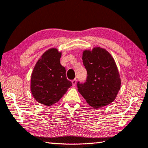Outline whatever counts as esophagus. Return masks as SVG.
<instances>
[{"mask_svg": "<svg viewBox=\"0 0 148 148\" xmlns=\"http://www.w3.org/2000/svg\"><path fill=\"white\" fill-rule=\"evenodd\" d=\"M72 86H76V79H74L72 80Z\"/></svg>", "mask_w": 148, "mask_h": 148, "instance_id": "obj_1", "label": "esophagus"}]
</instances>
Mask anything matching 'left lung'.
<instances>
[{
  "instance_id": "8db88e82",
  "label": "left lung",
  "mask_w": 148,
  "mask_h": 148,
  "mask_svg": "<svg viewBox=\"0 0 148 148\" xmlns=\"http://www.w3.org/2000/svg\"><path fill=\"white\" fill-rule=\"evenodd\" d=\"M87 76L84 83L77 82V90L94 108L113 102L121 86L118 70L114 59L106 49L95 47L84 51L82 56Z\"/></svg>"
}]
</instances>
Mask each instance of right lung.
<instances>
[{
	"instance_id": "right-lung-1",
	"label": "right lung",
	"mask_w": 148,
	"mask_h": 148,
	"mask_svg": "<svg viewBox=\"0 0 148 148\" xmlns=\"http://www.w3.org/2000/svg\"><path fill=\"white\" fill-rule=\"evenodd\" d=\"M61 57L57 49H48L36 62L31 75L32 94L36 101L46 106L58 102L72 86L60 62Z\"/></svg>"
}]
</instances>
